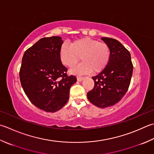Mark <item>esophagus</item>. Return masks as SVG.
<instances>
[{
  "mask_svg": "<svg viewBox=\"0 0 154 154\" xmlns=\"http://www.w3.org/2000/svg\"><path fill=\"white\" fill-rule=\"evenodd\" d=\"M77 81H82L83 80L84 78L82 77H77Z\"/></svg>",
  "mask_w": 154,
  "mask_h": 154,
  "instance_id": "obj_1",
  "label": "esophagus"
}]
</instances>
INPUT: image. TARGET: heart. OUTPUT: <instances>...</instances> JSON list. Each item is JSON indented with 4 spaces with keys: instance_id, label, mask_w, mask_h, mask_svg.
<instances>
[{
    "instance_id": "b5f03b06",
    "label": "heart",
    "mask_w": 154,
    "mask_h": 154,
    "mask_svg": "<svg viewBox=\"0 0 154 154\" xmlns=\"http://www.w3.org/2000/svg\"><path fill=\"white\" fill-rule=\"evenodd\" d=\"M111 57L110 49L106 43L89 37L75 40L69 46L61 45L59 49V57L63 65L72 67L79 61L83 62L71 69L75 74H86L93 71L99 73L107 67Z\"/></svg>"
}]
</instances>
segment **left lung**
Wrapping results in <instances>:
<instances>
[{
  "instance_id": "left-lung-1",
  "label": "left lung",
  "mask_w": 154,
  "mask_h": 154,
  "mask_svg": "<svg viewBox=\"0 0 154 154\" xmlns=\"http://www.w3.org/2000/svg\"><path fill=\"white\" fill-rule=\"evenodd\" d=\"M109 46V61L100 73L92 77L94 87L87 93L89 101L99 108L112 106L127 92L133 73V64L128 50L114 38H101Z\"/></svg>"
}]
</instances>
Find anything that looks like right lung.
<instances>
[{"instance_id": "1", "label": "right lung", "mask_w": 154, "mask_h": 154, "mask_svg": "<svg viewBox=\"0 0 154 154\" xmlns=\"http://www.w3.org/2000/svg\"><path fill=\"white\" fill-rule=\"evenodd\" d=\"M60 37L42 38L24 53L20 69L21 85L31 103L47 112H55L67 103L71 87L77 81L62 64Z\"/></svg>"}]
</instances>
